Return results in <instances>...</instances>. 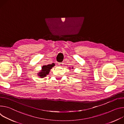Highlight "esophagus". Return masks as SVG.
<instances>
[{
	"label": "esophagus",
	"mask_w": 124,
	"mask_h": 124,
	"mask_svg": "<svg viewBox=\"0 0 124 124\" xmlns=\"http://www.w3.org/2000/svg\"><path fill=\"white\" fill-rule=\"evenodd\" d=\"M63 62H59L58 64H59L60 66H62L63 65Z\"/></svg>",
	"instance_id": "esophagus-1"
}]
</instances>
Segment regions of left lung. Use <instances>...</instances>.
I'll return each instance as SVG.
<instances>
[{
    "label": "left lung",
    "mask_w": 124,
    "mask_h": 124,
    "mask_svg": "<svg viewBox=\"0 0 124 124\" xmlns=\"http://www.w3.org/2000/svg\"><path fill=\"white\" fill-rule=\"evenodd\" d=\"M73 68V67H72V68Z\"/></svg>",
    "instance_id": "left-lung-1"
}]
</instances>
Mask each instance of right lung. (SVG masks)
Masks as SVG:
<instances>
[{
    "mask_svg": "<svg viewBox=\"0 0 124 124\" xmlns=\"http://www.w3.org/2000/svg\"><path fill=\"white\" fill-rule=\"evenodd\" d=\"M54 63H53L51 64H48L47 65H43L42 67V70L40 71L38 73V75L40 78H44L50 72V70L54 66Z\"/></svg>",
    "mask_w": 124,
    "mask_h": 124,
    "instance_id": "obj_1",
    "label": "right lung"
}]
</instances>
